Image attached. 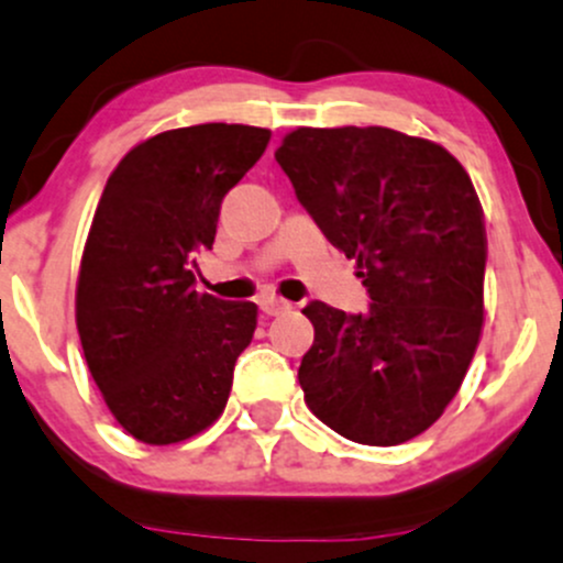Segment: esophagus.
<instances>
[{
    "label": "esophagus",
    "instance_id": "1",
    "mask_svg": "<svg viewBox=\"0 0 563 563\" xmlns=\"http://www.w3.org/2000/svg\"><path fill=\"white\" fill-rule=\"evenodd\" d=\"M289 306H292V303H287V300L276 298V295H265V298L260 300V311H263L265 317H279V313L289 311Z\"/></svg>",
    "mask_w": 563,
    "mask_h": 563
}]
</instances>
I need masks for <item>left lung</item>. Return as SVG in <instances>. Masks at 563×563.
<instances>
[{
    "instance_id": "left-lung-1",
    "label": "left lung",
    "mask_w": 563,
    "mask_h": 563,
    "mask_svg": "<svg viewBox=\"0 0 563 563\" xmlns=\"http://www.w3.org/2000/svg\"><path fill=\"white\" fill-rule=\"evenodd\" d=\"M276 161L371 295L365 313L303 308L306 405L346 440L400 445L443 416L481 341L486 225L473 179L440 144L380 125L295 129Z\"/></svg>"
}]
</instances>
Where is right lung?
<instances>
[{"mask_svg":"<svg viewBox=\"0 0 563 563\" xmlns=\"http://www.w3.org/2000/svg\"><path fill=\"white\" fill-rule=\"evenodd\" d=\"M271 131L203 123L136 144L107 179L77 276V332L118 424L150 445L192 438L225 410L255 303L196 292L225 192Z\"/></svg>","mask_w":563,"mask_h":563,"instance_id":"right-lung-1","label":"right lung"}]
</instances>
